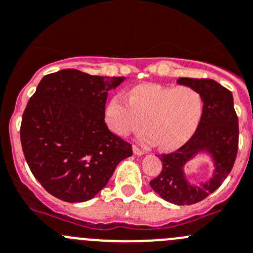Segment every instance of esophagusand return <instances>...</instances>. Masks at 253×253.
Listing matches in <instances>:
<instances>
[{
	"label": "esophagus",
	"instance_id": "obj_1",
	"mask_svg": "<svg viewBox=\"0 0 253 253\" xmlns=\"http://www.w3.org/2000/svg\"><path fill=\"white\" fill-rule=\"evenodd\" d=\"M133 151H134V154L138 156H141L144 154V150H141V149H139L138 146H135V145L133 146Z\"/></svg>",
	"mask_w": 253,
	"mask_h": 253
}]
</instances>
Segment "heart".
<instances>
[{
    "label": "heart",
    "mask_w": 253,
    "mask_h": 253,
    "mask_svg": "<svg viewBox=\"0 0 253 253\" xmlns=\"http://www.w3.org/2000/svg\"><path fill=\"white\" fill-rule=\"evenodd\" d=\"M203 99L196 89L186 85L140 84L130 90L129 99L115 94L105 107V122L120 136L140 130L139 140L163 149L180 148L191 139L200 124Z\"/></svg>",
    "instance_id": "heart-1"
}]
</instances>
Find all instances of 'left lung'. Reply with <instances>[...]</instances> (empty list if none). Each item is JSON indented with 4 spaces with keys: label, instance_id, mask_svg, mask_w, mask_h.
<instances>
[{
    "label": "left lung",
    "instance_id": "obj_1",
    "mask_svg": "<svg viewBox=\"0 0 253 253\" xmlns=\"http://www.w3.org/2000/svg\"><path fill=\"white\" fill-rule=\"evenodd\" d=\"M177 83L196 89L203 99V115L187 143L170 154L160 155L163 170L150 181L156 194L175 205H192L217 190L230 174L239 149V119L232 93L212 79L179 78ZM200 153L211 156L213 176L199 185L184 174V165Z\"/></svg>",
    "mask_w": 253,
    "mask_h": 253
}]
</instances>
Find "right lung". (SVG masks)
I'll use <instances>...</instances> for the list:
<instances>
[{"mask_svg":"<svg viewBox=\"0 0 253 253\" xmlns=\"http://www.w3.org/2000/svg\"><path fill=\"white\" fill-rule=\"evenodd\" d=\"M124 81L63 69L43 77L31 97L21 124L22 150L36 179L59 200L93 199L133 154L104 120L108 92Z\"/></svg>","mask_w":253,"mask_h":253,"instance_id":"add662e5","label":"right lung"}]
</instances>
